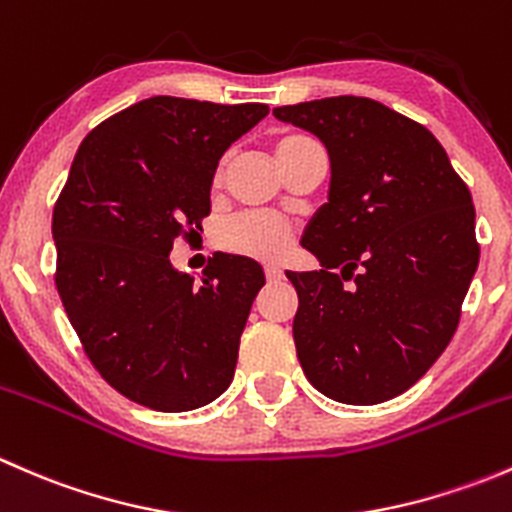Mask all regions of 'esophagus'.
<instances>
[{
    "mask_svg": "<svg viewBox=\"0 0 512 512\" xmlns=\"http://www.w3.org/2000/svg\"><path fill=\"white\" fill-rule=\"evenodd\" d=\"M265 277L267 282H280L282 277H285V272H282L280 267H265Z\"/></svg>",
    "mask_w": 512,
    "mask_h": 512,
    "instance_id": "1",
    "label": "esophagus"
}]
</instances>
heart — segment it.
I'll return each instance as SVG.
<instances>
[{
	"instance_id": "obj_1",
	"label": "heart",
	"mask_w": 512,
	"mask_h": 512,
	"mask_svg": "<svg viewBox=\"0 0 512 512\" xmlns=\"http://www.w3.org/2000/svg\"><path fill=\"white\" fill-rule=\"evenodd\" d=\"M312 143L304 136H285L277 141L275 153L277 160L289 156L292 151H297L299 146H307ZM223 175V170L218 173ZM289 240H292V230L287 223H282L280 218H272V215L262 213H242L235 218L225 220L218 227V245L225 247L227 252H235V255L255 257V260H280L287 252Z\"/></svg>"
}]
</instances>
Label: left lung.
Listing matches in <instances>:
<instances>
[{
  "mask_svg": "<svg viewBox=\"0 0 512 512\" xmlns=\"http://www.w3.org/2000/svg\"><path fill=\"white\" fill-rule=\"evenodd\" d=\"M272 113L314 133L332 163L327 203L302 235L322 270L287 272L304 376L342 404L394 399L461 319L480 255L471 193L436 136L384 103L332 96Z\"/></svg>",
  "mask_w": 512,
  "mask_h": 512,
  "instance_id": "obj_1",
  "label": "left lung"
}]
</instances>
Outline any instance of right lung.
I'll return each mask as SVG.
<instances>
[{
    "instance_id": "obj_1",
    "label": "right lung",
    "mask_w": 512,
    "mask_h": 512,
    "mask_svg": "<svg viewBox=\"0 0 512 512\" xmlns=\"http://www.w3.org/2000/svg\"><path fill=\"white\" fill-rule=\"evenodd\" d=\"M265 103L153 96L96 126L51 220L56 289L91 364L126 399L178 414L218 399L265 285L250 257H213L200 282L170 250L210 215V185Z\"/></svg>"
}]
</instances>
